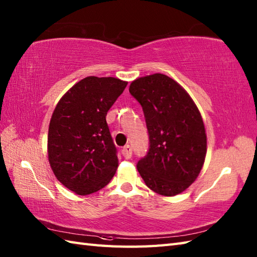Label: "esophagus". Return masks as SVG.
I'll return each instance as SVG.
<instances>
[{"label":"esophagus","instance_id":"esophagus-1","mask_svg":"<svg viewBox=\"0 0 257 257\" xmlns=\"http://www.w3.org/2000/svg\"><path fill=\"white\" fill-rule=\"evenodd\" d=\"M121 154H122V156L125 158V159H130V158H132V156H133V149H132V147H130L129 145L124 146L123 148H122V150H121Z\"/></svg>","mask_w":257,"mask_h":257}]
</instances>
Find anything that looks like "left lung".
Segmentation results:
<instances>
[{
    "label": "left lung",
    "mask_w": 257,
    "mask_h": 257,
    "mask_svg": "<svg viewBox=\"0 0 257 257\" xmlns=\"http://www.w3.org/2000/svg\"><path fill=\"white\" fill-rule=\"evenodd\" d=\"M129 91L143 107L149 150L137 169L147 187L173 196L192 184L203 167L206 134L198 107L176 80L154 74L134 80Z\"/></svg>",
    "instance_id": "left-lung-1"
}]
</instances>
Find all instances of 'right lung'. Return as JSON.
I'll return each mask as SVG.
<instances>
[{
  "mask_svg": "<svg viewBox=\"0 0 257 257\" xmlns=\"http://www.w3.org/2000/svg\"><path fill=\"white\" fill-rule=\"evenodd\" d=\"M127 84L89 76L61 98L52 114L48 161L58 181L76 194L97 192L116 173L117 149L106 116Z\"/></svg>",
  "mask_w": 257,
  "mask_h": 257,
  "instance_id": "add662e5",
  "label": "right lung"
}]
</instances>
